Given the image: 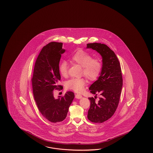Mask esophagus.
Masks as SVG:
<instances>
[{
	"label": "esophagus",
	"instance_id": "esophagus-1",
	"mask_svg": "<svg viewBox=\"0 0 153 153\" xmlns=\"http://www.w3.org/2000/svg\"><path fill=\"white\" fill-rule=\"evenodd\" d=\"M75 98H78V99H80L82 98V96H81V94H75Z\"/></svg>",
	"mask_w": 153,
	"mask_h": 153
}]
</instances>
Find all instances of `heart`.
I'll return each mask as SVG.
<instances>
[{"label": "heart", "instance_id": "heart-1", "mask_svg": "<svg viewBox=\"0 0 153 153\" xmlns=\"http://www.w3.org/2000/svg\"><path fill=\"white\" fill-rule=\"evenodd\" d=\"M72 63H76L82 67V74L90 80H94L101 74L102 63L99 59H92L91 54L82 50H79L70 58ZM68 66L67 62L63 61L59 65L61 75L65 77L68 74ZM86 84L82 78H72L65 82V87L76 92H81Z\"/></svg>", "mask_w": 153, "mask_h": 153}]
</instances>
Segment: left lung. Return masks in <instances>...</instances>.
<instances>
[{"label": "left lung", "mask_w": 153, "mask_h": 153, "mask_svg": "<svg viewBox=\"0 0 153 153\" xmlns=\"http://www.w3.org/2000/svg\"><path fill=\"white\" fill-rule=\"evenodd\" d=\"M87 48L97 51L102 57V69L97 80L89 88L95 97H89L90 107L88 119L94 123H102L110 119L117 109L123 87L120 64L114 51L107 45L101 43H89ZM97 94L101 95L96 102Z\"/></svg>", "instance_id": "8db88e82"}]
</instances>
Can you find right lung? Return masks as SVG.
<instances>
[{
    "label": "right lung",
    "mask_w": 153,
    "mask_h": 153,
    "mask_svg": "<svg viewBox=\"0 0 153 153\" xmlns=\"http://www.w3.org/2000/svg\"><path fill=\"white\" fill-rule=\"evenodd\" d=\"M62 42H51L42 48L36 60L32 79L33 93L36 104L42 116L56 123L64 120L74 98L72 91L64 96L53 97L54 90H62L58 85L61 80L59 70L61 54L65 52Z\"/></svg>",
    "instance_id": "obj_1"
}]
</instances>
